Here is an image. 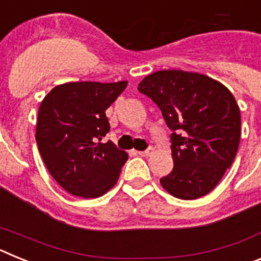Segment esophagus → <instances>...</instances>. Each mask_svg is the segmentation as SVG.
I'll return each mask as SVG.
<instances>
[{"label":"esophagus","instance_id":"obj_1","mask_svg":"<svg viewBox=\"0 0 261 261\" xmlns=\"http://www.w3.org/2000/svg\"><path fill=\"white\" fill-rule=\"evenodd\" d=\"M153 147H147L146 150H144V151H138V154H140V155L141 156H149V155H151V154H153Z\"/></svg>","mask_w":261,"mask_h":261}]
</instances>
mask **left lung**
I'll return each mask as SVG.
<instances>
[{
  "label": "left lung",
  "mask_w": 261,
  "mask_h": 261,
  "mask_svg": "<svg viewBox=\"0 0 261 261\" xmlns=\"http://www.w3.org/2000/svg\"><path fill=\"white\" fill-rule=\"evenodd\" d=\"M138 91L159 107L171 129L174 168L161 177L172 196L195 200L211 192L230 168L241 140V111L222 84L199 73L161 70Z\"/></svg>",
  "instance_id": "8db88e82"
}]
</instances>
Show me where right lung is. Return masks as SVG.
<instances>
[{
    "instance_id": "1",
    "label": "right lung",
    "mask_w": 261,
    "mask_h": 261,
    "mask_svg": "<svg viewBox=\"0 0 261 261\" xmlns=\"http://www.w3.org/2000/svg\"><path fill=\"white\" fill-rule=\"evenodd\" d=\"M126 87L115 84L70 82L43 99L36 142L53 179L70 195L95 199L116 184L128 154L103 138L110 132L106 110Z\"/></svg>"
}]
</instances>
